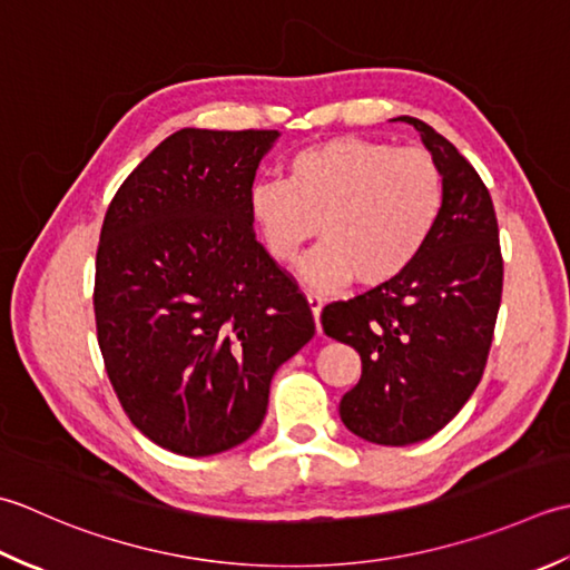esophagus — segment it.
Instances as JSON below:
<instances>
[{"label": "esophagus", "mask_w": 570, "mask_h": 570, "mask_svg": "<svg viewBox=\"0 0 570 570\" xmlns=\"http://www.w3.org/2000/svg\"><path fill=\"white\" fill-rule=\"evenodd\" d=\"M307 302H309V309L312 315H315V324H317V332H322V324H320V312H322V297L317 293H307Z\"/></svg>", "instance_id": "obj_1"}]
</instances>
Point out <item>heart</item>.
Listing matches in <instances>:
<instances>
[{"mask_svg": "<svg viewBox=\"0 0 570 570\" xmlns=\"http://www.w3.org/2000/svg\"><path fill=\"white\" fill-rule=\"evenodd\" d=\"M250 218L273 261L289 265L307 243H324L302 265L317 287L391 283L428 246L445 206V174L425 149L366 137H334L287 159L285 179L250 189Z\"/></svg>", "mask_w": 570, "mask_h": 570, "instance_id": "obj_1", "label": "heart"}]
</instances>
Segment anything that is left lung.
Here are the masks:
<instances>
[{"instance_id":"8db88e82","label":"left lung","mask_w":570,"mask_h":570,"mask_svg":"<svg viewBox=\"0 0 570 570\" xmlns=\"http://www.w3.org/2000/svg\"><path fill=\"white\" fill-rule=\"evenodd\" d=\"M421 132L445 174V206L428 246L391 283L330 302L322 327L362 356V379L340 403L342 423L376 445H411L445 428L484 374L504 261L492 196L455 145Z\"/></svg>"}]
</instances>
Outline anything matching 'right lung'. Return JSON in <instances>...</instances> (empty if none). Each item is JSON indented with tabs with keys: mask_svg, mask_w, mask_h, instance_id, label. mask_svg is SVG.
Listing matches in <instances>:
<instances>
[{
	"mask_svg": "<svg viewBox=\"0 0 570 570\" xmlns=\"http://www.w3.org/2000/svg\"><path fill=\"white\" fill-rule=\"evenodd\" d=\"M277 130H196L130 171L96 253L98 344L139 433L187 458L258 431L271 379L315 320L295 277L255 240L250 189Z\"/></svg>",
	"mask_w": 570,
	"mask_h": 570,
	"instance_id": "obj_1",
	"label": "right lung"
}]
</instances>
